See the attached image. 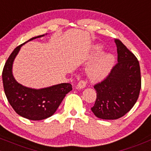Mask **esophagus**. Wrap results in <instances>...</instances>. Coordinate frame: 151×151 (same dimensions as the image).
Wrapping results in <instances>:
<instances>
[{
    "instance_id": "34e87169",
    "label": "esophagus",
    "mask_w": 151,
    "mask_h": 151,
    "mask_svg": "<svg viewBox=\"0 0 151 151\" xmlns=\"http://www.w3.org/2000/svg\"><path fill=\"white\" fill-rule=\"evenodd\" d=\"M86 86V82L85 80H80V81L78 82V83L77 84V88L81 89V88H85Z\"/></svg>"
}]
</instances>
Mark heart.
<instances>
[{
	"mask_svg": "<svg viewBox=\"0 0 151 151\" xmlns=\"http://www.w3.org/2000/svg\"><path fill=\"white\" fill-rule=\"evenodd\" d=\"M102 50V46L96 45L93 47L92 51L88 54L87 60H91ZM115 62L112 55L109 53H101L90 62L86 68V72L90 80L98 81L104 79L109 74Z\"/></svg>",
	"mask_w": 151,
	"mask_h": 151,
	"instance_id": "b5f03b06",
	"label": "heart"
}]
</instances>
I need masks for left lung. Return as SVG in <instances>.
I'll list each match as a JSON object with an SVG mask.
<instances>
[{
	"mask_svg": "<svg viewBox=\"0 0 151 151\" xmlns=\"http://www.w3.org/2000/svg\"><path fill=\"white\" fill-rule=\"evenodd\" d=\"M118 63L109 75L95 85L97 98L91 111L98 118L115 120L127 113L137 101L141 89L137 58L119 39H115Z\"/></svg>",
	"mask_w": 151,
	"mask_h": 151,
	"instance_id": "obj_1",
	"label": "left lung"
}]
</instances>
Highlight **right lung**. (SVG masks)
I'll use <instances>...</instances> for the list:
<instances>
[{"instance_id": "add662e5", "label": "right lung", "mask_w": 151, "mask_h": 151, "mask_svg": "<svg viewBox=\"0 0 151 151\" xmlns=\"http://www.w3.org/2000/svg\"><path fill=\"white\" fill-rule=\"evenodd\" d=\"M29 39L14 49L4 65L2 72L4 92L9 104L20 116L33 121L43 120L54 114L66 94L72 90L70 83H60L47 88L35 89L18 83L12 74V64L21 47Z\"/></svg>"}]
</instances>
